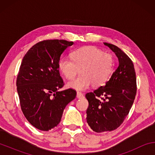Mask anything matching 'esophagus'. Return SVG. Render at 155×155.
<instances>
[{"mask_svg": "<svg viewBox=\"0 0 155 155\" xmlns=\"http://www.w3.org/2000/svg\"><path fill=\"white\" fill-rule=\"evenodd\" d=\"M77 97L78 98H83V97H84V95H83V93L80 92V91H77Z\"/></svg>", "mask_w": 155, "mask_h": 155, "instance_id": "1", "label": "esophagus"}]
</instances>
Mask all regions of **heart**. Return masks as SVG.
Wrapping results in <instances>:
<instances>
[{"label": "heart", "mask_w": 155, "mask_h": 155, "mask_svg": "<svg viewBox=\"0 0 155 155\" xmlns=\"http://www.w3.org/2000/svg\"><path fill=\"white\" fill-rule=\"evenodd\" d=\"M72 60L63 57L58 62V68L68 80L74 78L81 70V74L68 83L77 90H85L91 85L100 87L104 85L111 77L114 68V57L96 46L78 48L71 53Z\"/></svg>", "instance_id": "obj_1"}]
</instances>
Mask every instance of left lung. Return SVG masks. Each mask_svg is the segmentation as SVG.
Returning <instances> with one entry per match:
<instances>
[{"instance_id":"left-lung-1","label":"left lung","mask_w":155,"mask_h":155,"mask_svg":"<svg viewBox=\"0 0 155 155\" xmlns=\"http://www.w3.org/2000/svg\"><path fill=\"white\" fill-rule=\"evenodd\" d=\"M104 44L115 52L119 66L105 85L85 94L89 102L86 111L87 122L96 133L118 128L129 113L137 92L132 60L117 46L106 42Z\"/></svg>"}]
</instances>
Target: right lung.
<instances>
[{"label": "right lung", "mask_w": 155, "mask_h": 155, "mask_svg": "<svg viewBox=\"0 0 155 155\" xmlns=\"http://www.w3.org/2000/svg\"><path fill=\"white\" fill-rule=\"evenodd\" d=\"M73 44L64 40L41 41L22 59L16 80L20 107L28 122L39 130L48 131L56 127L65 107L77 96L72 88L59 91L64 85L59 60Z\"/></svg>", "instance_id": "1"}]
</instances>
